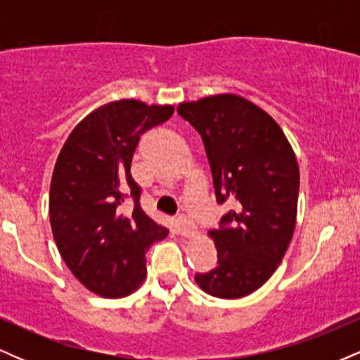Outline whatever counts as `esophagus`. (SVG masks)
<instances>
[{
  "instance_id": "esophagus-1",
  "label": "esophagus",
  "mask_w": 360,
  "mask_h": 360,
  "mask_svg": "<svg viewBox=\"0 0 360 360\" xmlns=\"http://www.w3.org/2000/svg\"><path fill=\"white\" fill-rule=\"evenodd\" d=\"M177 225H179V232L183 237H193L196 233V225L191 220H188L186 217L177 218Z\"/></svg>"
}]
</instances>
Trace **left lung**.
Returning a JSON list of instances; mask_svg holds the SVG:
<instances>
[{"mask_svg": "<svg viewBox=\"0 0 360 360\" xmlns=\"http://www.w3.org/2000/svg\"><path fill=\"white\" fill-rule=\"evenodd\" d=\"M177 113L201 135L218 205L232 206L210 232L218 266L198 272L208 295L233 300L271 278L296 225L300 169L272 117L235 94L181 103Z\"/></svg>", "mask_w": 360, "mask_h": 360, "instance_id": "left-lung-1", "label": "left lung"}]
</instances>
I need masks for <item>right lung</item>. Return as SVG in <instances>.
Instances as JSON below:
<instances>
[{
	"label": "right lung",
	"instance_id": "add662e5",
	"mask_svg": "<svg viewBox=\"0 0 360 360\" xmlns=\"http://www.w3.org/2000/svg\"><path fill=\"white\" fill-rule=\"evenodd\" d=\"M172 113L137 100L108 103L74 128L57 157L49 198L57 249L79 283L105 298L140 286L146 252L169 233L140 206L130 167L140 135Z\"/></svg>",
	"mask_w": 360,
	"mask_h": 360
}]
</instances>
